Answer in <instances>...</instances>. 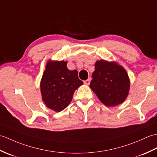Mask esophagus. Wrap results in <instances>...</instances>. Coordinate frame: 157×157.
Masks as SVG:
<instances>
[{
    "label": "esophagus",
    "mask_w": 157,
    "mask_h": 157,
    "mask_svg": "<svg viewBox=\"0 0 157 157\" xmlns=\"http://www.w3.org/2000/svg\"><path fill=\"white\" fill-rule=\"evenodd\" d=\"M90 78H88L87 80H86V81H84V83H85V85H89L90 84Z\"/></svg>",
    "instance_id": "1"
}]
</instances>
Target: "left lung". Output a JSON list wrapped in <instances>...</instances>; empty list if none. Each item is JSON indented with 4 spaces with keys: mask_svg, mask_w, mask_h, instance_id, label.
I'll return each mask as SVG.
<instances>
[{
    "mask_svg": "<svg viewBox=\"0 0 157 157\" xmlns=\"http://www.w3.org/2000/svg\"><path fill=\"white\" fill-rule=\"evenodd\" d=\"M90 88L107 107L122 103L130 90V79L122 67L115 62L97 61Z\"/></svg>",
    "mask_w": 157,
    "mask_h": 157,
    "instance_id": "obj_1",
    "label": "left lung"
}]
</instances>
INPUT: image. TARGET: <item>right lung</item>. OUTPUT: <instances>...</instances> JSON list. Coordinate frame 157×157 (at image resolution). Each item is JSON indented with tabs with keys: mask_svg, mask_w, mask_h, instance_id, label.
<instances>
[{
	"mask_svg": "<svg viewBox=\"0 0 157 157\" xmlns=\"http://www.w3.org/2000/svg\"><path fill=\"white\" fill-rule=\"evenodd\" d=\"M67 62L49 60L41 80L42 100L50 109L59 112L72 99L75 90L83 84L76 70L68 69Z\"/></svg>",
	"mask_w": 157,
	"mask_h": 157,
	"instance_id": "right-lung-1",
	"label": "right lung"
}]
</instances>
